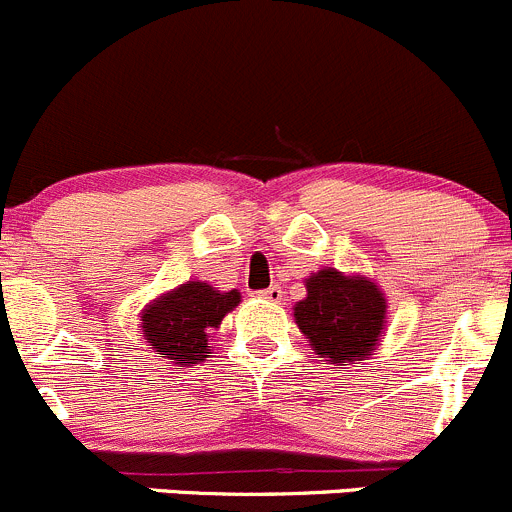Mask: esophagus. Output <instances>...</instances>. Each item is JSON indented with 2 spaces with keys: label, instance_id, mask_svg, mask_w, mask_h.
I'll use <instances>...</instances> for the list:
<instances>
[{
  "label": "esophagus",
  "instance_id": "1",
  "mask_svg": "<svg viewBox=\"0 0 512 512\" xmlns=\"http://www.w3.org/2000/svg\"><path fill=\"white\" fill-rule=\"evenodd\" d=\"M260 298L267 300V303H280V300H283V290H280L278 285H272V288L262 290Z\"/></svg>",
  "mask_w": 512,
  "mask_h": 512
}]
</instances>
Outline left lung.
<instances>
[{
	"label": "left lung",
	"instance_id": "8db88e82",
	"mask_svg": "<svg viewBox=\"0 0 512 512\" xmlns=\"http://www.w3.org/2000/svg\"><path fill=\"white\" fill-rule=\"evenodd\" d=\"M386 308V293L371 278L321 267L305 278V298L293 305V318L315 356L341 369L374 356Z\"/></svg>",
	"mask_w": 512,
	"mask_h": 512
}]
</instances>
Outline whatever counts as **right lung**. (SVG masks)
I'll return each mask as SVG.
<instances>
[{
	"label": "right lung",
	"instance_id": "obj_1",
	"mask_svg": "<svg viewBox=\"0 0 512 512\" xmlns=\"http://www.w3.org/2000/svg\"><path fill=\"white\" fill-rule=\"evenodd\" d=\"M240 290L212 288L207 280H186L166 290L138 315L143 338L161 358L176 366L207 361L214 331L240 305Z\"/></svg>",
	"mask_w": 512,
	"mask_h": 512
}]
</instances>
